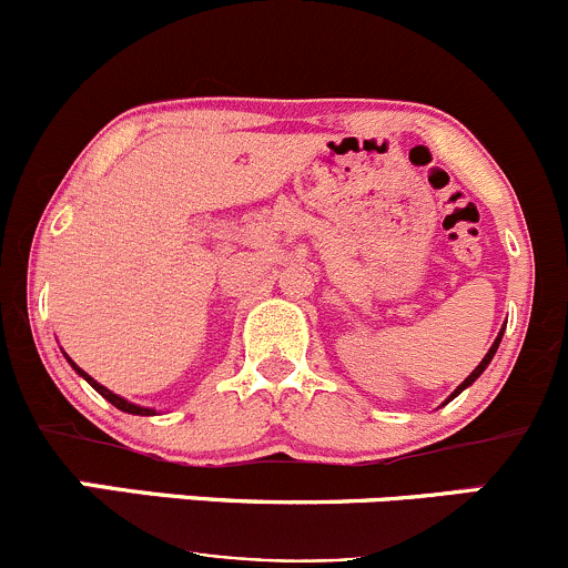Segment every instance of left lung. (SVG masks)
I'll use <instances>...</instances> for the list:
<instances>
[{
    "instance_id": "obj_1",
    "label": "left lung",
    "mask_w": 568,
    "mask_h": 568,
    "mask_svg": "<svg viewBox=\"0 0 568 568\" xmlns=\"http://www.w3.org/2000/svg\"><path fill=\"white\" fill-rule=\"evenodd\" d=\"M500 338H503V331L498 333V338H495V344H493V347H489V353H487V355H484V358H481V364H478V366H476V369H473L470 374H467V377H465V383H462V385H457V390H454V394H452V396H448V402H452V399H454V396H459V394H462V390H465V388H467V385H473V383H476V379H478V377H481V372H484V369H487V366H489V361H493V358H495V353H498V344H500Z\"/></svg>"
}]
</instances>
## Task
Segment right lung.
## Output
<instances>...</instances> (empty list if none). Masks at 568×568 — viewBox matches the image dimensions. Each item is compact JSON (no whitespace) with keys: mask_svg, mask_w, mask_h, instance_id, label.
<instances>
[{"mask_svg":"<svg viewBox=\"0 0 568 568\" xmlns=\"http://www.w3.org/2000/svg\"><path fill=\"white\" fill-rule=\"evenodd\" d=\"M65 358H68V355H65ZM68 364H70V366H73V369H75V372H79V374H81V377H84V379H87V383H90V385H92V388H95V390H98V394H101V396H103V399H109V402H111V405H114V407H116V410H122V413H131V415H155V410H150V407H139V405H131V402H128V399H122V396H116V394H114V390H109V388H106V385H101V383H98V379H92V377H90V374H87L84 369H79V366H75V364H73V361H70V358H68Z\"/></svg>","mask_w":568,"mask_h":568,"instance_id":"1","label":"right lung"}]
</instances>
